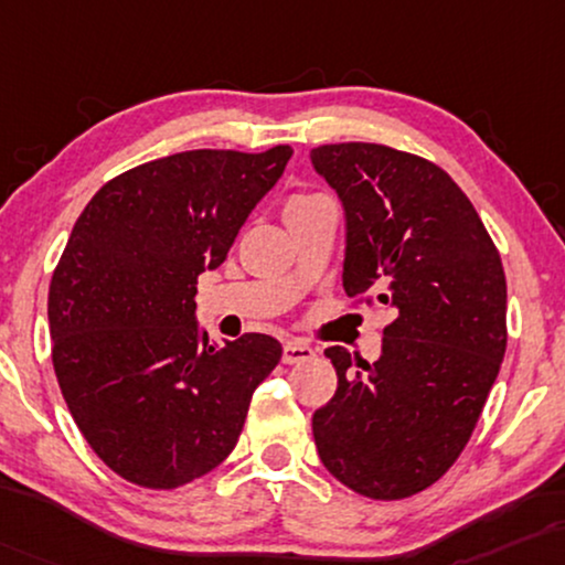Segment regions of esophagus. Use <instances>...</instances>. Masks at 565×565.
<instances>
[{"label":"esophagus","instance_id":"1","mask_svg":"<svg viewBox=\"0 0 565 565\" xmlns=\"http://www.w3.org/2000/svg\"><path fill=\"white\" fill-rule=\"evenodd\" d=\"M284 363H305V361H312L315 359V351L305 343H299V340H289V343H284Z\"/></svg>","mask_w":565,"mask_h":565}]
</instances>
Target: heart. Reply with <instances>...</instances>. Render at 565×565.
I'll use <instances>...</instances> for the list:
<instances>
[{
    "mask_svg": "<svg viewBox=\"0 0 565 565\" xmlns=\"http://www.w3.org/2000/svg\"><path fill=\"white\" fill-rule=\"evenodd\" d=\"M315 200H320V196H317V194H297V196H291L289 204H286V212L297 210V206H305V204L315 202Z\"/></svg>",
    "mask_w": 565,
    "mask_h": 565,
    "instance_id": "b5f03b06",
    "label": "heart"
}]
</instances>
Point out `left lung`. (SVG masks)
I'll return each mask as SVG.
<instances>
[{
	"label": "left lung",
	"mask_w": 565,
	"mask_h": 565,
	"mask_svg": "<svg viewBox=\"0 0 565 565\" xmlns=\"http://www.w3.org/2000/svg\"><path fill=\"white\" fill-rule=\"evenodd\" d=\"M345 210L343 286L394 322L373 363L332 345L335 396L315 412L324 468L371 499L433 487L466 448L507 351V279L460 186L425 158L376 142L312 150Z\"/></svg>",
	"instance_id": "8db88e82"
}]
</instances>
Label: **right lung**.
Wrapping results in <instances>:
<instances>
[{
  "label": "right lung",
  "mask_w": 565,
  "mask_h": 565,
  "mask_svg": "<svg viewBox=\"0 0 565 565\" xmlns=\"http://www.w3.org/2000/svg\"><path fill=\"white\" fill-rule=\"evenodd\" d=\"M291 153L204 148L135 166L71 230L47 291L53 369L86 443L130 483L177 489L220 466L281 361L260 332L210 343L194 294Z\"/></svg>",
  "instance_id": "right-lung-1"
}]
</instances>
